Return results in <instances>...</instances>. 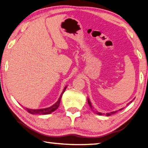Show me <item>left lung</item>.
Instances as JSON below:
<instances>
[{
	"mask_svg": "<svg viewBox=\"0 0 148 148\" xmlns=\"http://www.w3.org/2000/svg\"><path fill=\"white\" fill-rule=\"evenodd\" d=\"M87 100H88V103L89 104V106H90V107L91 108H92V106H91V103H90V100H89V99L88 98H87ZM131 102H132V101H131ZM92 109L94 111V112H95V113H96V114H99V115H102V113L101 112H98L97 111H96V110H95L94 109H92ZM122 109H120V110H122ZM117 111H114V112H110V113H106V116H110V115H111V114H114V113H116V112H117Z\"/></svg>",
	"mask_w": 148,
	"mask_h": 148,
	"instance_id": "left-lung-1",
	"label": "left lung"
}]
</instances>
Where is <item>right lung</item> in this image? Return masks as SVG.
Returning <instances> with one entry per match:
<instances>
[{
    "mask_svg": "<svg viewBox=\"0 0 148 148\" xmlns=\"http://www.w3.org/2000/svg\"><path fill=\"white\" fill-rule=\"evenodd\" d=\"M66 88V87H65V88H64V90L62 92V94L61 95L58 101L56 102V103L54 105H53L52 106L48 107V108L42 109H29L26 108V110L29 112V113L32 114H50L51 112H53L55 111V110L57 109L58 108V107L60 106V101H61V97H62L63 94L64 92H65Z\"/></svg>",
    "mask_w": 148,
    "mask_h": 148,
    "instance_id": "obj_1",
    "label": "right lung"
}]
</instances>
